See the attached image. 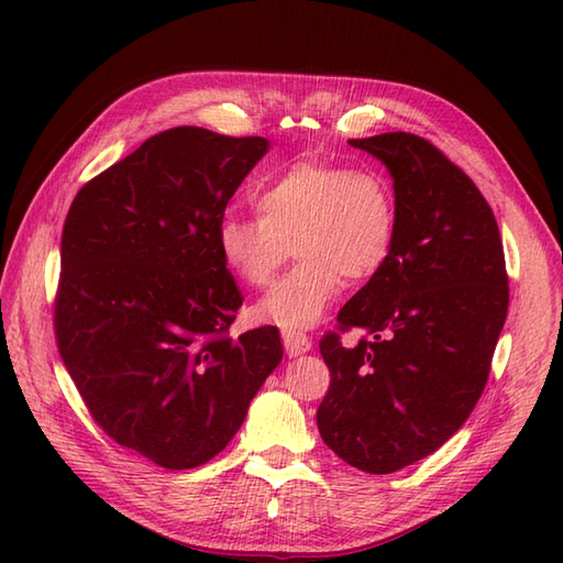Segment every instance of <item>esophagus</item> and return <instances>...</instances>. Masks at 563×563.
Wrapping results in <instances>:
<instances>
[{
  "label": "esophagus",
  "mask_w": 563,
  "mask_h": 563,
  "mask_svg": "<svg viewBox=\"0 0 563 563\" xmlns=\"http://www.w3.org/2000/svg\"><path fill=\"white\" fill-rule=\"evenodd\" d=\"M283 345L285 351H288V355H302L312 349V341H309V336L302 331L283 329Z\"/></svg>",
  "instance_id": "esophagus-1"
}]
</instances>
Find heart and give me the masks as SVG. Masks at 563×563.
<instances>
[{
  "label": "heart",
  "mask_w": 563,
  "mask_h": 563,
  "mask_svg": "<svg viewBox=\"0 0 563 563\" xmlns=\"http://www.w3.org/2000/svg\"><path fill=\"white\" fill-rule=\"evenodd\" d=\"M256 214L224 212L218 249L249 288H266L292 249L300 263L254 307L263 324L309 329L341 292L387 266L399 230L397 194L385 174L302 159L256 188Z\"/></svg>",
  "instance_id": "b5f03b06"
}]
</instances>
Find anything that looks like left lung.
<instances>
[{
	"mask_svg": "<svg viewBox=\"0 0 563 563\" xmlns=\"http://www.w3.org/2000/svg\"><path fill=\"white\" fill-rule=\"evenodd\" d=\"M387 166L399 230L375 278L319 341L331 385L317 409L327 445L367 474H391L435 452L474 411L508 314L504 242L482 190L428 140H351Z\"/></svg>",
	"mask_w": 563,
	"mask_h": 563,
	"instance_id": "obj_1",
	"label": "left lung"
}]
</instances>
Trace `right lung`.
Segmentation results:
<instances>
[{
  "label": "right lung",
  "mask_w": 563,
  "mask_h": 563,
  "mask_svg": "<svg viewBox=\"0 0 563 563\" xmlns=\"http://www.w3.org/2000/svg\"><path fill=\"white\" fill-rule=\"evenodd\" d=\"M266 137L181 125L142 142L71 200L55 339L103 433L164 470L227 448L283 361L280 333L230 336L242 292L218 224Z\"/></svg>",
  "instance_id": "obj_1"
}]
</instances>
